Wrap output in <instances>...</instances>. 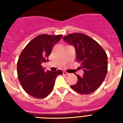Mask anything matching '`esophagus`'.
I'll return each mask as SVG.
<instances>
[{
	"instance_id": "esophagus-1",
	"label": "esophagus",
	"mask_w": 123,
	"mask_h": 123,
	"mask_svg": "<svg viewBox=\"0 0 123 123\" xmlns=\"http://www.w3.org/2000/svg\"><path fill=\"white\" fill-rule=\"evenodd\" d=\"M63 74L64 75H68V74H69V73H67L66 71H63Z\"/></svg>"
}]
</instances>
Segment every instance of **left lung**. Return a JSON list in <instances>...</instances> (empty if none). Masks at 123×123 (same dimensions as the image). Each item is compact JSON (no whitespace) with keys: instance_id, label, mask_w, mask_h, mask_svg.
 Returning <instances> with one entry per match:
<instances>
[{"instance_id":"1","label":"left lung","mask_w":123,"mask_h":123,"mask_svg":"<svg viewBox=\"0 0 123 123\" xmlns=\"http://www.w3.org/2000/svg\"><path fill=\"white\" fill-rule=\"evenodd\" d=\"M63 39L74 47L76 61L81 63L84 74H76L78 82L71 87L81 94L95 92L104 81L108 69V58L105 50L95 40L82 33H72Z\"/></svg>"}]
</instances>
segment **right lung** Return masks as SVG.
<instances>
[{
	"mask_svg": "<svg viewBox=\"0 0 123 123\" xmlns=\"http://www.w3.org/2000/svg\"><path fill=\"white\" fill-rule=\"evenodd\" d=\"M62 35L41 34L28 43L23 50L17 63L19 82L27 94L37 98H45L52 91L57 76L62 70L45 71L41 64L49 62L52 48Z\"/></svg>",
	"mask_w": 123,
	"mask_h": 123,
	"instance_id": "add662e5",
	"label": "right lung"
}]
</instances>
